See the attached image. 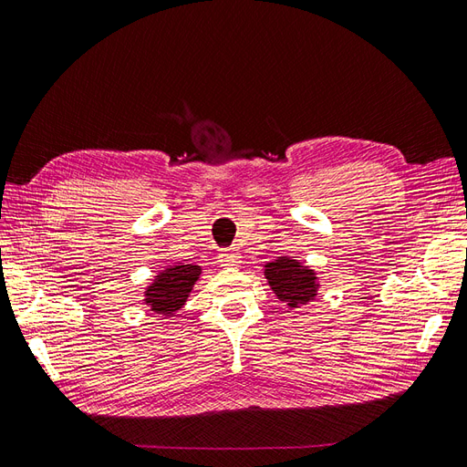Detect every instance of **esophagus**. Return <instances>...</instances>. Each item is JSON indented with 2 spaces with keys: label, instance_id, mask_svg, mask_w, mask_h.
I'll use <instances>...</instances> for the list:
<instances>
[{
  "label": "esophagus",
  "instance_id": "1",
  "mask_svg": "<svg viewBox=\"0 0 467 467\" xmlns=\"http://www.w3.org/2000/svg\"><path fill=\"white\" fill-rule=\"evenodd\" d=\"M242 259V255H239V251L235 249V247H230V249H223L222 253H220V263H222V266H237L239 261Z\"/></svg>",
  "mask_w": 467,
  "mask_h": 467
}]
</instances>
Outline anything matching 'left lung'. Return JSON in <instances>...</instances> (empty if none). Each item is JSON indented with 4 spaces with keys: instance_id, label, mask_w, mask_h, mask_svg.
<instances>
[{
    "instance_id": "8db88e82",
    "label": "left lung",
    "mask_w": 467,
    "mask_h": 467,
    "mask_svg": "<svg viewBox=\"0 0 467 467\" xmlns=\"http://www.w3.org/2000/svg\"><path fill=\"white\" fill-rule=\"evenodd\" d=\"M265 278L276 298L288 307H300L317 296L319 282L316 271L294 257H278L265 265Z\"/></svg>"
}]
</instances>
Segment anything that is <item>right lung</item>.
Returning a JSON list of instances; mask_svg holds the SVG:
<instances>
[{"instance_id":"add662e5","label":"right lung","mask_w":467,"mask_h":467,"mask_svg":"<svg viewBox=\"0 0 467 467\" xmlns=\"http://www.w3.org/2000/svg\"><path fill=\"white\" fill-rule=\"evenodd\" d=\"M202 268L199 265L175 263L167 265L155 275L151 285L144 292V304L160 317L173 316L185 306L189 294L199 280Z\"/></svg>"}]
</instances>
